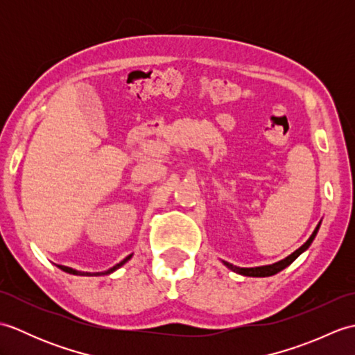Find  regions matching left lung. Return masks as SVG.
Instances as JSON below:
<instances>
[{
	"mask_svg": "<svg viewBox=\"0 0 355 355\" xmlns=\"http://www.w3.org/2000/svg\"><path fill=\"white\" fill-rule=\"evenodd\" d=\"M319 227H320V223L318 224V227H315V230L313 232V235L310 236V239H308L306 243H305L302 247H299L296 252L291 253L290 256H286L285 259L279 261V262H276V263H271V266H263V267H253V268H239V267L232 266V263H229V262H224V266H227V268H230L232 271H235V273H239V275H243V276H253V277H266V276H273V275L279 273V271H281V270H284L285 267H288L290 263H291L294 259H296L300 253L305 252L306 248L311 245L313 239L315 238V235H318V230H319Z\"/></svg>",
	"mask_w": 355,
	"mask_h": 355,
	"instance_id": "1",
	"label": "left lung"
}]
</instances>
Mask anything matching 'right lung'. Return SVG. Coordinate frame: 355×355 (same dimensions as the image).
<instances>
[{
    "label": "right lung",
    "mask_w": 355,
    "mask_h": 355,
    "mask_svg": "<svg viewBox=\"0 0 355 355\" xmlns=\"http://www.w3.org/2000/svg\"><path fill=\"white\" fill-rule=\"evenodd\" d=\"M131 256L132 254H130V256H126V258L122 261V262H119V263H116L114 267L112 268H110V270H107V271H103V273H84V271H78V270H73V268H70V267H65V266H58L59 268H61L62 271H65V273H70V275H84V276H97V275H110V273H112V271H116L117 268H120L123 266V263L126 262V261H130L131 259Z\"/></svg>",
    "instance_id": "1"
}]
</instances>
